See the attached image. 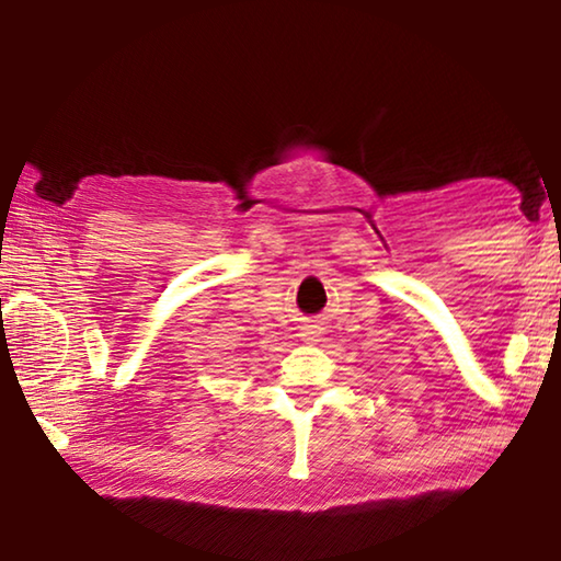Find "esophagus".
<instances>
[{"label":"esophagus","mask_w":561,"mask_h":561,"mask_svg":"<svg viewBox=\"0 0 561 561\" xmlns=\"http://www.w3.org/2000/svg\"><path fill=\"white\" fill-rule=\"evenodd\" d=\"M299 336H301V341H307V344H317L321 336V327L317 324V321H307V324L301 327Z\"/></svg>","instance_id":"obj_1"}]
</instances>
